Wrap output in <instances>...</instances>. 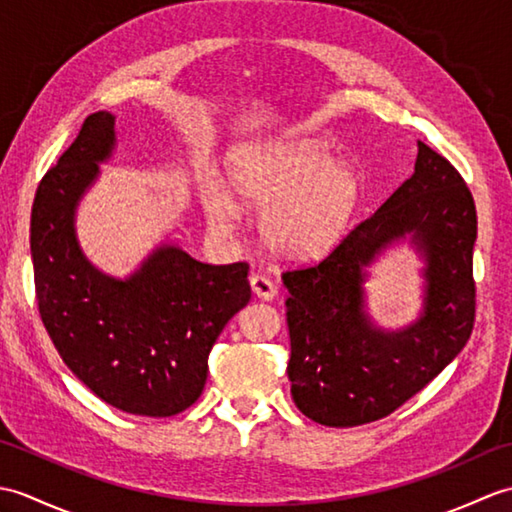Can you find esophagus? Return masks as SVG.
<instances>
[{
	"mask_svg": "<svg viewBox=\"0 0 512 512\" xmlns=\"http://www.w3.org/2000/svg\"><path fill=\"white\" fill-rule=\"evenodd\" d=\"M250 288H253V295L259 299H273L277 295V286L264 275H253L250 277Z\"/></svg>",
	"mask_w": 512,
	"mask_h": 512,
	"instance_id": "1",
	"label": "esophagus"
}]
</instances>
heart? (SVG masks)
<instances>
[{
    "label": "heart",
    "instance_id": "obj_1",
    "mask_svg": "<svg viewBox=\"0 0 512 512\" xmlns=\"http://www.w3.org/2000/svg\"><path fill=\"white\" fill-rule=\"evenodd\" d=\"M228 184L248 204L265 206L262 237L275 255L312 259L343 235L361 198V182L310 140L248 147L228 167ZM204 209L215 228L231 231L239 204L222 187L204 189Z\"/></svg>",
    "mask_w": 512,
    "mask_h": 512
}]
</instances>
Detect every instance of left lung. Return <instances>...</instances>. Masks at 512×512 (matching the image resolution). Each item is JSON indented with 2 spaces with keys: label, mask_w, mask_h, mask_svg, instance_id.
I'll list each match as a JSON object with an SVG mask.
<instances>
[{
  "label": "left lung",
  "mask_w": 512,
  "mask_h": 512,
  "mask_svg": "<svg viewBox=\"0 0 512 512\" xmlns=\"http://www.w3.org/2000/svg\"><path fill=\"white\" fill-rule=\"evenodd\" d=\"M411 232L428 257L423 317L394 335L362 312V266ZM477 213L460 171L418 143L416 171L328 255L288 268V378L301 413L325 427H358L389 416L427 387L471 339Z\"/></svg>",
  "instance_id": "8db88e82"
}]
</instances>
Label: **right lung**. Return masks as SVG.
<instances>
[{"mask_svg": "<svg viewBox=\"0 0 512 512\" xmlns=\"http://www.w3.org/2000/svg\"><path fill=\"white\" fill-rule=\"evenodd\" d=\"M114 147V116L85 118L41 178L30 253L41 321L72 374L134 416L167 418L200 398L209 354L250 299L248 264H202L162 246L125 281L101 275L74 237V206Z\"/></svg>", "mask_w": 512, "mask_h": 512, "instance_id": "1", "label": "right lung"}]
</instances>
